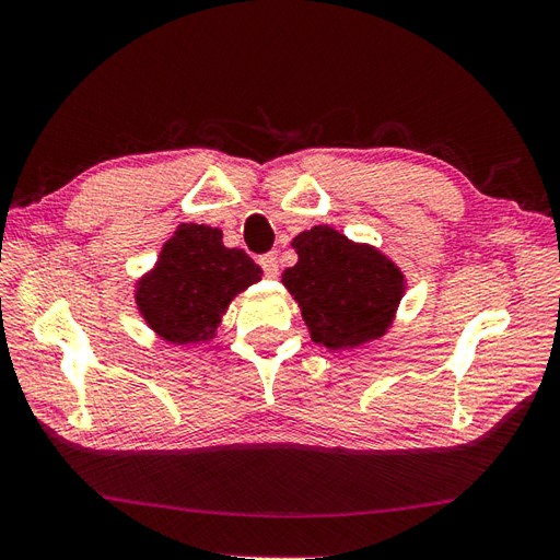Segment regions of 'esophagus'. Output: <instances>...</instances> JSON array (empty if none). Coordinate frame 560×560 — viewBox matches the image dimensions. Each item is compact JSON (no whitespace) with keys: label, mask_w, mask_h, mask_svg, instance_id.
<instances>
[{"label":"esophagus","mask_w":560,"mask_h":560,"mask_svg":"<svg viewBox=\"0 0 560 560\" xmlns=\"http://www.w3.org/2000/svg\"><path fill=\"white\" fill-rule=\"evenodd\" d=\"M259 264H261V268H264L266 278H278L280 268H278V254H276V252L264 254V257H259Z\"/></svg>","instance_id":"obj_1"}]
</instances>
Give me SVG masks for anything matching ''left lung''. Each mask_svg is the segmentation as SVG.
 Returning a JSON list of instances; mask_svg holds the SVG:
<instances>
[{
  "instance_id": "obj_1",
  "label": "left lung",
  "mask_w": 560,
  "mask_h": 560,
  "mask_svg": "<svg viewBox=\"0 0 560 560\" xmlns=\"http://www.w3.org/2000/svg\"><path fill=\"white\" fill-rule=\"evenodd\" d=\"M292 247L299 261L284 268L282 284L317 346L348 350L387 334L406 292L401 268L387 254L327 224L301 231Z\"/></svg>"
}]
</instances>
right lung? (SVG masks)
<instances>
[{
  "instance_id": "right-lung-1",
  "label": "right lung",
  "mask_w": 560,
  "mask_h": 560,
  "mask_svg": "<svg viewBox=\"0 0 560 560\" xmlns=\"http://www.w3.org/2000/svg\"><path fill=\"white\" fill-rule=\"evenodd\" d=\"M261 276L264 270L243 249L224 245L219 229L179 224L154 268L135 282V303L163 341L208 343L231 301Z\"/></svg>"
}]
</instances>
